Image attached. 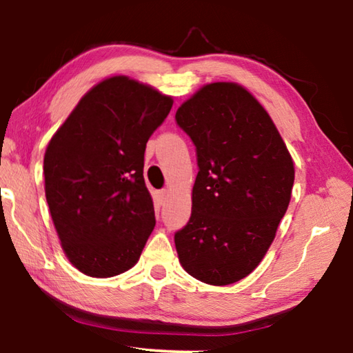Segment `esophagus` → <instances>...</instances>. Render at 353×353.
Instances as JSON below:
<instances>
[{
  "label": "esophagus",
  "instance_id": "1",
  "mask_svg": "<svg viewBox=\"0 0 353 353\" xmlns=\"http://www.w3.org/2000/svg\"><path fill=\"white\" fill-rule=\"evenodd\" d=\"M168 196H170L168 190H162V191H159V201H160V204H165V202L168 201Z\"/></svg>",
  "mask_w": 353,
  "mask_h": 353
}]
</instances>
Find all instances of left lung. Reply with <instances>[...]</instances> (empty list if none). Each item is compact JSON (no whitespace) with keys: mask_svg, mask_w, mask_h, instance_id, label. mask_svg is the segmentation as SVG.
<instances>
[{"mask_svg":"<svg viewBox=\"0 0 353 353\" xmlns=\"http://www.w3.org/2000/svg\"><path fill=\"white\" fill-rule=\"evenodd\" d=\"M196 146L191 216L174 243L185 271L208 285L249 276L288 208L294 163L276 124L235 82L199 88L176 112Z\"/></svg>","mask_w":353,"mask_h":353,"instance_id":"8db88e82","label":"left lung"}]
</instances>
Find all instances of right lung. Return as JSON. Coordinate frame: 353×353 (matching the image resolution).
<instances>
[{
    "instance_id": "right-lung-1",
    "label": "right lung",
    "mask_w": 353,
    "mask_h": 353,
    "mask_svg": "<svg viewBox=\"0 0 353 353\" xmlns=\"http://www.w3.org/2000/svg\"><path fill=\"white\" fill-rule=\"evenodd\" d=\"M171 107L151 85L113 76L83 94L48 143L46 202L65 255L85 276L113 277L139 261L155 225L145 149Z\"/></svg>"
}]
</instances>
